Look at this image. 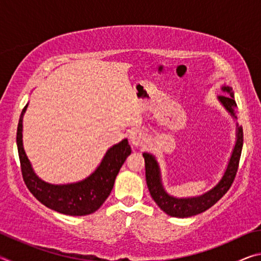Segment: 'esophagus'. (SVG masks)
I'll return each instance as SVG.
<instances>
[{
    "label": "esophagus",
    "instance_id": "obj_1",
    "mask_svg": "<svg viewBox=\"0 0 261 261\" xmlns=\"http://www.w3.org/2000/svg\"><path fill=\"white\" fill-rule=\"evenodd\" d=\"M145 134L140 129H134L130 131L129 134V139H130V143L134 145V146H140L141 144L145 141Z\"/></svg>",
    "mask_w": 261,
    "mask_h": 261
}]
</instances>
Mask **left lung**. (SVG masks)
Listing matches in <instances>:
<instances>
[{"label":"left lung","mask_w":261,"mask_h":261,"mask_svg":"<svg viewBox=\"0 0 261 261\" xmlns=\"http://www.w3.org/2000/svg\"><path fill=\"white\" fill-rule=\"evenodd\" d=\"M221 90L228 93V95L218 96L219 102L227 110V113L232 117V120L237 121V105L235 96H233L232 88L230 86L223 85L221 87ZM242 148L243 129L236 122V141L222 177H221L218 184L208 190V191L200 194V196L187 198L174 197L166 191L162 184L161 169L156 158L152 153L144 152L143 156L145 159V169H146V183L153 200L156 202V205L166 214L173 216V218H190V216L200 214L202 212L211 208L230 189L237 173Z\"/></svg>","instance_id":"8db88e82"}]
</instances>
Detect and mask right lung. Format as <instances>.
I'll return each instance as SVG.
<instances>
[{
	"label": "right lung",
	"mask_w": 261,
	"mask_h": 261,
	"mask_svg": "<svg viewBox=\"0 0 261 261\" xmlns=\"http://www.w3.org/2000/svg\"><path fill=\"white\" fill-rule=\"evenodd\" d=\"M28 106L29 103L20 114L17 127V147L26 187L41 204L59 213L71 216L94 213L112 192L118 171L131 154L129 141L125 138L109 147L93 173L82 180L67 184L45 182L35 174L24 149L23 118Z\"/></svg>",
	"instance_id": "right-lung-1"
}]
</instances>
